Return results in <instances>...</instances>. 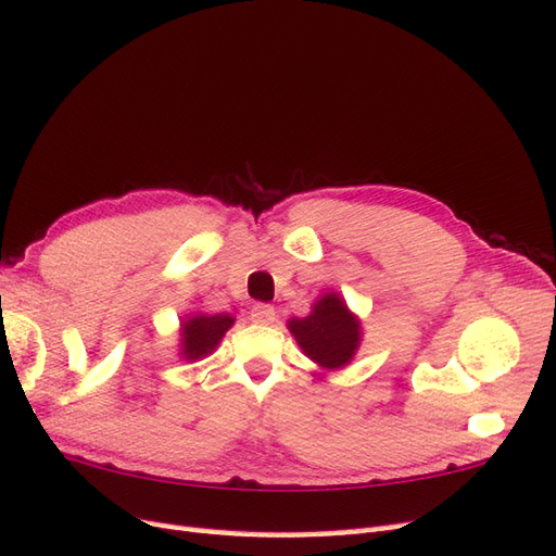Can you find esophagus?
Masks as SVG:
<instances>
[{"label": "esophagus", "instance_id": "obj_1", "mask_svg": "<svg viewBox=\"0 0 556 556\" xmlns=\"http://www.w3.org/2000/svg\"><path fill=\"white\" fill-rule=\"evenodd\" d=\"M250 319L260 325H271L276 319V308L271 304H255L250 311Z\"/></svg>", "mask_w": 556, "mask_h": 556}]
</instances>
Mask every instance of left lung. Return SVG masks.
<instances>
[{"instance_id":"1","label":"left lung","mask_w":556,"mask_h":556,"mask_svg":"<svg viewBox=\"0 0 556 556\" xmlns=\"http://www.w3.org/2000/svg\"><path fill=\"white\" fill-rule=\"evenodd\" d=\"M288 329L306 357L329 371L350 364L362 341L359 319L350 313L345 301L336 292L317 299L311 315L292 317Z\"/></svg>"}]
</instances>
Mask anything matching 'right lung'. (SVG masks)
Masks as SVG:
<instances>
[{
	"label": "right lung",
	"instance_id": "add662e5",
	"mask_svg": "<svg viewBox=\"0 0 556 556\" xmlns=\"http://www.w3.org/2000/svg\"><path fill=\"white\" fill-rule=\"evenodd\" d=\"M233 325V317L217 313V315H190L180 325V355L182 359L194 362L211 355L223 341L227 329Z\"/></svg>",
	"mask_w": 556,
	"mask_h": 556
}]
</instances>
